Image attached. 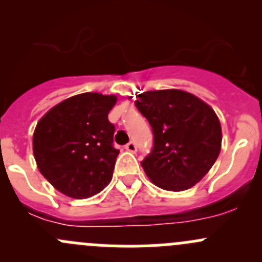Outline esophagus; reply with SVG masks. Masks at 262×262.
Segmentation results:
<instances>
[{
  "label": "esophagus",
  "mask_w": 262,
  "mask_h": 262,
  "mask_svg": "<svg viewBox=\"0 0 262 262\" xmlns=\"http://www.w3.org/2000/svg\"><path fill=\"white\" fill-rule=\"evenodd\" d=\"M125 149L128 150V152L136 153V150H137V146H136V143H134V142H129V143L126 144V146H125Z\"/></svg>",
  "instance_id": "obj_1"
}]
</instances>
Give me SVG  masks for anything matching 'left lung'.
Wrapping results in <instances>:
<instances>
[{
	"label": "left lung",
	"instance_id": "1",
	"mask_svg": "<svg viewBox=\"0 0 262 262\" xmlns=\"http://www.w3.org/2000/svg\"><path fill=\"white\" fill-rule=\"evenodd\" d=\"M137 109L153 132V148L141 162L158 187L182 191L212 168L222 146V128L212 107L181 90L139 94Z\"/></svg>",
	"mask_w": 262,
	"mask_h": 262
}]
</instances>
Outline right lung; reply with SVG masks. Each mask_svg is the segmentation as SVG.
I'll return each mask as SVG.
<instances>
[{"label":"right lung","mask_w":262,"mask_h":262,"mask_svg":"<svg viewBox=\"0 0 262 262\" xmlns=\"http://www.w3.org/2000/svg\"><path fill=\"white\" fill-rule=\"evenodd\" d=\"M115 104L114 95L84 92L55 105L36 124V165L62 194L86 199L112 181L119 149L107 114Z\"/></svg>","instance_id":"obj_1"}]
</instances>
